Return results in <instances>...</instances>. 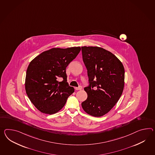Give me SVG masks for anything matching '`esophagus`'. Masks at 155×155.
<instances>
[{
    "label": "esophagus",
    "instance_id": "1",
    "mask_svg": "<svg viewBox=\"0 0 155 155\" xmlns=\"http://www.w3.org/2000/svg\"><path fill=\"white\" fill-rule=\"evenodd\" d=\"M82 89V87H81V86H79L78 87H76L75 88L76 90H81Z\"/></svg>",
    "mask_w": 155,
    "mask_h": 155
}]
</instances>
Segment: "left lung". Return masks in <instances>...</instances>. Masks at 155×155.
Listing matches in <instances>:
<instances>
[{
  "instance_id": "obj_1",
  "label": "left lung",
  "mask_w": 155,
  "mask_h": 155,
  "mask_svg": "<svg viewBox=\"0 0 155 155\" xmlns=\"http://www.w3.org/2000/svg\"><path fill=\"white\" fill-rule=\"evenodd\" d=\"M81 48L90 83L84 88L87 98L82 103V107L90 115L102 117L115 105L123 93L124 68L117 57L104 48Z\"/></svg>"
}]
</instances>
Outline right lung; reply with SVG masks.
I'll return each mask as SVG.
<instances>
[{
  "instance_id": "1",
  "label": "right lung",
  "mask_w": 155,
  "mask_h": 155,
  "mask_svg": "<svg viewBox=\"0 0 155 155\" xmlns=\"http://www.w3.org/2000/svg\"><path fill=\"white\" fill-rule=\"evenodd\" d=\"M81 49L80 47L54 48L41 53L30 63L25 90L31 102L41 113H57L74 92L67 82L66 68ZM61 78L64 80L60 82Z\"/></svg>"
}]
</instances>
